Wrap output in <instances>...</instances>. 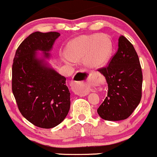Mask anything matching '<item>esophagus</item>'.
Here are the masks:
<instances>
[{"mask_svg": "<svg viewBox=\"0 0 157 157\" xmlns=\"http://www.w3.org/2000/svg\"><path fill=\"white\" fill-rule=\"evenodd\" d=\"M80 75L81 76L83 77V78H82V80L78 81V79H74L73 81L74 87H75V88H77V91L78 92H79V90H81V89H82V85H83V83L85 81H90L91 79H93V78H94V75H93L92 73L85 72V70L81 71ZM75 80H76L75 81Z\"/></svg>", "mask_w": 157, "mask_h": 157, "instance_id": "1", "label": "esophagus"}]
</instances>
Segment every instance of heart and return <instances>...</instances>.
<instances>
[{
  "mask_svg": "<svg viewBox=\"0 0 157 157\" xmlns=\"http://www.w3.org/2000/svg\"><path fill=\"white\" fill-rule=\"evenodd\" d=\"M65 60H82L90 68H98L105 65L112 52L110 38L103 34L82 35L72 40L67 47Z\"/></svg>",
  "mask_w": 157,
  "mask_h": 157,
  "instance_id": "1",
  "label": "heart"
}]
</instances>
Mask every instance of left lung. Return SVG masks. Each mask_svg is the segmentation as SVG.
I'll use <instances>...</instances> for the list:
<instances>
[{"label":"left lung","mask_w":157,"mask_h":157,"mask_svg":"<svg viewBox=\"0 0 157 157\" xmlns=\"http://www.w3.org/2000/svg\"><path fill=\"white\" fill-rule=\"evenodd\" d=\"M108 83V94L97 109L105 121H117L129 117L141 99L143 75L139 58L132 43L121 35L118 49L109 65L99 69Z\"/></svg>","instance_id":"left-lung-1"}]
</instances>
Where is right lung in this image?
Instances as JSON below:
<instances>
[{
	"mask_svg": "<svg viewBox=\"0 0 157 157\" xmlns=\"http://www.w3.org/2000/svg\"><path fill=\"white\" fill-rule=\"evenodd\" d=\"M58 32H34L18 47L12 68V90L18 110L33 125L50 129L60 124L70 108V93L66 78L36 58V51L45 58Z\"/></svg>",
	"mask_w": 157,
	"mask_h": 157,
	"instance_id": "right-lung-1",
	"label": "right lung"
}]
</instances>
